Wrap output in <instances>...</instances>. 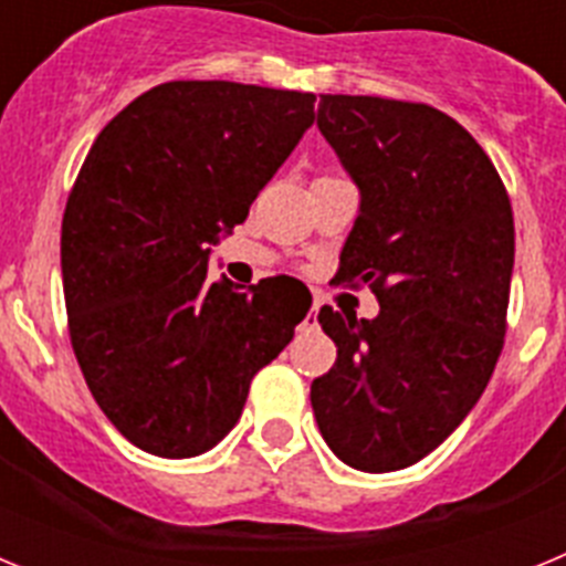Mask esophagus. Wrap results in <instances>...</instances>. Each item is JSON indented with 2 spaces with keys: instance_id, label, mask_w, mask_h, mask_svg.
Masks as SVG:
<instances>
[{
  "instance_id": "obj_1",
  "label": "esophagus",
  "mask_w": 566,
  "mask_h": 566,
  "mask_svg": "<svg viewBox=\"0 0 566 566\" xmlns=\"http://www.w3.org/2000/svg\"><path fill=\"white\" fill-rule=\"evenodd\" d=\"M317 308H319V300H314L312 308H308V314H306V319H303V328L317 326Z\"/></svg>"
}]
</instances>
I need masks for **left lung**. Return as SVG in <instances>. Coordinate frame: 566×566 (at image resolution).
Returning <instances> with one entry per match:
<instances>
[{"instance_id":"obj_1","label":"left lung","mask_w":566,"mask_h":566,"mask_svg":"<svg viewBox=\"0 0 566 566\" xmlns=\"http://www.w3.org/2000/svg\"><path fill=\"white\" fill-rule=\"evenodd\" d=\"M317 127L359 189L337 283L368 286L374 319L319 308L337 345L312 382L319 433L365 473L417 464L457 431L504 345L516 229L476 138L428 104L319 96Z\"/></svg>"}]
</instances>
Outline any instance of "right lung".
Segmentation results:
<instances>
[{
    "label": "right lung",
    "mask_w": 566,
    "mask_h": 566,
    "mask_svg": "<svg viewBox=\"0 0 566 566\" xmlns=\"http://www.w3.org/2000/svg\"><path fill=\"white\" fill-rule=\"evenodd\" d=\"M314 102L258 84H158L78 169L62 221L70 343L104 417L153 457L221 442L312 306L283 277L247 292L212 283L207 263L314 124Z\"/></svg>",
    "instance_id": "right-lung-1"
}]
</instances>
